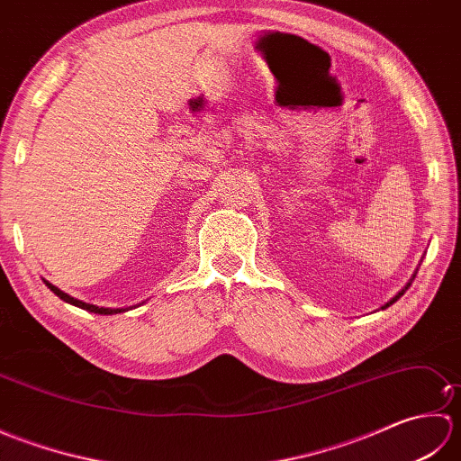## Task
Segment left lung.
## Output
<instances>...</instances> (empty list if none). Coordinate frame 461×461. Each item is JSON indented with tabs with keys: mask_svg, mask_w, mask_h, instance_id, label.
<instances>
[{
	"mask_svg": "<svg viewBox=\"0 0 461 461\" xmlns=\"http://www.w3.org/2000/svg\"><path fill=\"white\" fill-rule=\"evenodd\" d=\"M408 285H410V283H408ZM408 285H406V289H408ZM406 289H402V291H400V293H398V295H396V297H394L393 301H390V303H386V305H384V307H390V305H393V303H394V301H398V297H400V295H402V293H404ZM384 307H382V309H384Z\"/></svg>",
	"mask_w": 461,
	"mask_h": 461,
	"instance_id": "obj_1",
	"label": "left lung"
}]
</instances>
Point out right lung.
<instances>
[{"mask_svg":"<svg viewBox=\"0 0 461 461\" xmlns=\"http://www.w3.org/2000/svg\"><path fill=\"white\" fill-rule=\"evenodd\" d=\"M45 285L51 289L55 295L61 299V301H65V303H68V305H75V307H79V309H85V311H89V312H99V315H116V312H122V311H129L131 307H126V309H111V307H96V305H91V303H85V301H79V299H75V297H71V295H67L65 291H61L59 287H55V285H51V283L49 281H45Z\"/></svg>","mask_w":461,"mask_h":461,"instance_id":"1","label":"right lung"}]
</instances>
